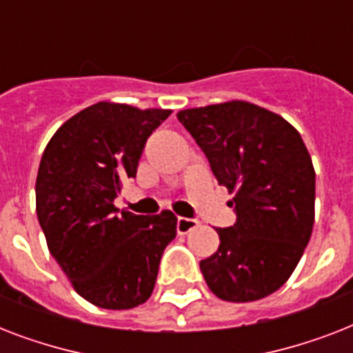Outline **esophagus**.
<instances>
[{"instance_id":"1","label":"esophagus","mask_w":353,"mask_h":353,"mask_svg":"<svg viewBox=\"0 0 353 353\" xmlns=\"http://www.w3.org/2000/svg\"><path fill=\"white\" fill-rule=\"evenodd\" d=\"M199 225L198 220L192 218H177V234H188V232Z\"/></svg>"}]
</instances>
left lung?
I'll return each instance as SVG.
<instances>
[{"mask_svg":"<svg viewBox=\"0 0 353 353\" xmlns=\"http://www.w3.org/2000/svg\"><path fill=\"white\" fill-rule=\"evenodd\" d=\"M177 119L218 183L234 192L236 223L216 229L220 247L199 262L205 282L221 301L271 295L295 271L315 221V170L301 133L241 101L183 110Z\"/></svg>","mask_w":353,"mask_h":353,"instance_id":"8db88e82","label":"left lung"}]
</instances>
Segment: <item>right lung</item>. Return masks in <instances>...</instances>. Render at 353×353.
Returning a JSON list of instances; mask_svg holds the SVG:
<instances>
[{"mask_svg": "<svg viewBox=\"0 0 353 353\" xmlns=\"http://www.w3.org/2000/svg\"><path fill=\"white\" fill-rule=\"evenodd\" d=\"M168 115L99 102L63 122L41 155L36 214L47 247L77 293L99 307L130 310L148 301L163 251L176 238L170 210L119 214L113 205Z\"/></svg>", "mask_w": 353, "mask_h": 353, "instance_id": "add662e5", "label": "right lung"}]
</instances>
